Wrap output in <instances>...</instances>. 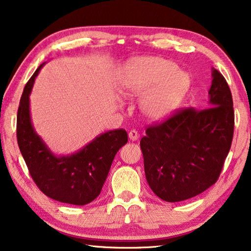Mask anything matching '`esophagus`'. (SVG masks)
I'll return each instance as SVG.
<instances>
[{
  "label": "esophagus",
  "instance_id": "obj_1",
  "mask_svg": "<svg viewBox=\"0 0 251 251\" xmlns=\"http://www.w3.org/2000/svg\"><path fill=\"white\" fill-rule=\"evenodd\" d=\"M128 137H129V140L130 141H133V142H135V141H137L138 140V133L136 132V130H130V132L128 133Z\"/></svg>",
  "mask_w": 251,
  "mask_h": 251
}]
</instances>
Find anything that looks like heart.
Wrapping results in <instances>:
<instances>
[{
  "label": "heart",
  "instance_id": "b5f03b06",
  "mask_svg": "<svg viewBox=\"0 0 251 251\" xmlns=\"http://www.w3.org/2000/svg\"><path fill=\"white\" fill-rule=\"evenodd\" d=\"M189 75L177 69L176 62L160 57L135 58L126 63L118 78L123 96L137 98L138 110L150 122L170 117L190 88Z\"/></svg>",
  "mask_w": 251,
  "mask_h": 251
}]
</instances>
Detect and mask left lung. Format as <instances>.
<instances>
[{"label": "left lung", "mask_w": 251, "mask_h": 251, "mask_svg": "<svg viewBox=\"0 0 251 251\" xmlns=\"http://www.w3.org/2000/svg\"><path fill=\"white\" fill-rule=\"evenodd\" d=\"M232 106L228 83L212 68L209 108H186L146 129L141 140L145 176L158 198L184 201L217 182L231 147Z\"/></svg>", "instance_id": "left-lung-1"}]
</instances>
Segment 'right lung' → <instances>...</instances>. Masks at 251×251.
Listing matches in <instances>:
<instances>
[{
	"mask_svg": "<svg viewBox=\"0 0 251 251\" xmlns=\"http://www.w3.org/2000/svg\"><path fill=\"white\" fill-rule=\"evenodd\" d=\"M39 66L23 89L17 118L20 152L38 188L53 200L85 205L94 201L102 189L111 163L128 137L125 129L102 133L70 155H55L35 132L30 113V94Z\"/></svg>",
	"mask_w": 251,
	"mask_h": 251,
	"instance_id": "right-lung-1",
	"label": "right lung"
}]
</instances>
